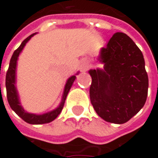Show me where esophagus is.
<instances>
[{
    "mask_svg": "<svg viewBox=\"0 0 158 158\" xmlns=\"http://www.w3.org/2000/svg\"><path fill=\"white\" fill-rule=\"evenodd\" d=\"M80 68H81V71H82V72H85L86 70L88 69L89 64L87 63L86 61H82V62H81V65H80Z\"/></svg>",
    "mask_w": 158,
    "mask_h": 158,
    "instance_id": "esophagus-1",
    "label": "esophagus"
}]
</instances>
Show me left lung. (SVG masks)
<instances>
[{"instance_id": "left-lung-1", "label": "left lung", "mask_w": 158, "mask_h": 158, "mask_svg": "<svg viewBox=\"0 0 158 158\" xmlns=\"http://www.w3.org/2000/svg\"><path fill=\"white\" fill-rule=\"evenodd\" d=\"M98 60L103 69L89 70V98L98 115L107 122L123 124L144 106L149 88L143 52L123 32H116Z\"/></svg>"}]
</instances>
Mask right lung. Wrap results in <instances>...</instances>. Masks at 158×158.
Masks as SVG:
<instances>
[{
  "label": "right lung",
  "mask_w": 158,
  "mask_h": 158,
  "mask_svg": "<svg viewBox=\"0 0 158 158\" xmlns=\"http://www.w3.org/2000/svg\"><path fill=\"white\" fill-rule=\"evenodd\" d=\"M36 33L31 34V36H29L25 40L22 42L20 46L15 50L12 57L10 59V62H9V67L7 75H6V89H7V98L9 102V106L11 107V109L14 112L22 118L25 122H27L29 124L33 125H40V124H46L49 123L52 120H54L57 118L58 115L62 111V108L64 106V103L67 98V96L69 94V91L73 85V82H75L76 78V75L79 74V72L76 73V76H70L69 78L67 80V82L65 84L64 87V91L61 98V101L60 103V105L57 108H55L54 110L50 111V112L43 113V114H36V113H30L26 112L23 106H21V102L19 98V94L17 91V89L15 86V82H16V65H17V60L19 57V54L23 51V47L27 44V42L31 40Z\"/></svg>",
  "instance_id": "obj_1"
}]
</instances>
